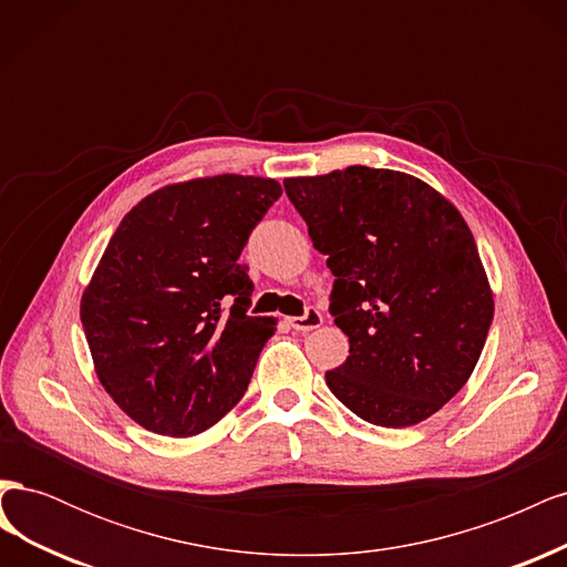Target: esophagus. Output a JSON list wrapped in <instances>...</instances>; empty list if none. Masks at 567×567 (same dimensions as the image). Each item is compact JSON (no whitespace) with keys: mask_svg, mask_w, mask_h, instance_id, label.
<instances>
[{"mask_svg":"<svg viewBox=\"0 0 567 567\" xmlns=\"http://www.w3.org/2000/svg\"><path fill=\"white\" fill-rule=\"evenodd\" d=\"M288 323H290V329L307 333V331L319 329V326L323 323V317H321V312L317 310V307H307V312L302 317H290Z\"/></svg>","mask_w":567,"mask_h":567,"instance_id":"esophagus-1","label":"esophagus"}]
</instances>
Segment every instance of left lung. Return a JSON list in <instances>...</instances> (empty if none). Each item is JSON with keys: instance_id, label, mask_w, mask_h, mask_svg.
<instances>
[{"instance_id": "8db88e82", "label": "left lung", "mask_w": 567, "mask_h": 567, "mask_svg": "<svg viewBox=\"0 0 567 567\" xmlns=\"http://www.w3.org/2000/svg\"><path fill=\"white\" fill-rule=\"evenodd\" d=\"M336 277L329 312L350 357L326 385L373 425L425 421L466 385L494 317L475 238L425 182L352 165L286 179Z\"/></svg>"}]
</instances>
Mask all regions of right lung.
I'll list each match as a JSON object with an SVG mask.
<instances>
[{"mask_svg":"<svg viewBox=\"0 0 567 567\" xmlns=\"http://www.w3.org/2000/svg\"><path fill=\"white\" fill-rule=\"evenodd\" d=\"M281 186L217 175L158 188L123 217L80 302L101 385L151 433L208 431L248 390L274 319L250 317L238 262Z\"/></svg>","mask_w":567,"mask_h":567,"instance_id":"right-lung-1","label":"right lung"}]
</instances>
